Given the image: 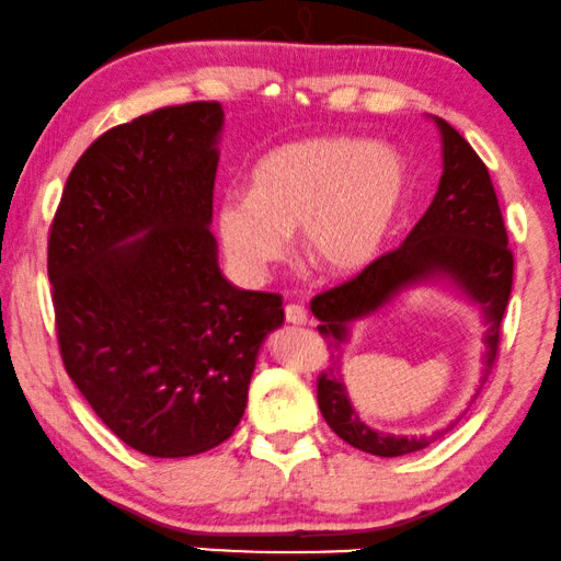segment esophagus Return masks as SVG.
Returning <instances> with one entry per match:
<instances>
[{
  "mask_svg": "<svg viewBox=\"0 0 561 561\" xmlns=\"http://www.w3.org/2000/svg\"><path fill=\"white\" fill-rule=\"evenodd\" d=\"M284 318H287V322H291V325H307V322H310V314H307L305 307L295 302L284 307Z\"/></svg>",
  "mask_w": 561,
  "mask_h": 561,
  "instance_id": "34e87169",
  "label": "esophagus"
}]
</instances>
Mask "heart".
<instances>
[{
	"instance_id": "1",
	"label": "heart",
	"mask_w": 561,
	"mask_h": 561,
	"mask_svg": "<svg viewBox=\"0 0 561 561\" xmlns=\"http://www.w3.org/2000/svg\"><path fill=\"white\" fill-rule=\"evenodd\" d=\"M407 198V168L389 147L312 137L272 149L251 170L249 195H228L218 236L243 277L287 254V236L314 270L351 277L381 254Z\"/></svg>"
}]
</instances>
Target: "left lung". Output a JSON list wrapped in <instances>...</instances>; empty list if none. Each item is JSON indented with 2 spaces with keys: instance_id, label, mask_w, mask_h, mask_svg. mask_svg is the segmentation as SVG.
Returning a JSON list of instances; mask_svg holds the SVG:
<instances>
[{
  "instance_id": "left-lung-1",
  "label": "left lung",
  "mask_w": 561,
  "mask_h": 561,
  "mask_svg": "<svg viewBox=\"0 0 561 561\" xmlns=\"http://www.w3.org/2000/svg\"><path fill=\"white\" fill-rule=\"evenodd\" d=\"M442 134V178L435 201L407 241L389 254L378 256L356 277L312 297V314L320 320V335L328 341L330 366L318 378V404L328 427L348 445L378 457H399L430 447L445 437L455 422L435 435L393 437L370 430L358 420L345 393L341 358L348 343L351 322L368 318L389 305L401 289L432 277H449L485 314V368L480 378L483 389L488 370L499 356L501 320L514 287V254L501 205L495 198L491 175L460 131L435 116ZM480 389L476 391L478 399Z\"/></svg>"
}]
</instances>
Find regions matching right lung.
<instances>
[{"instance_id":"add662e5","label":"right lung","mask_w":561,"mask_h":561,"mask_svg":"<svg viewBox=\"0 0 561 561\" xmlns=\"http://www.w3.org/2000/svg\"><path fill=\"white\" fill-rule=\"evenodd\" d=\"M218 101L101 134L70 170L47 239L60 358L101 422L149 457L233 435L282 297L218 270Z\"/></svg>"}]
</instances>
